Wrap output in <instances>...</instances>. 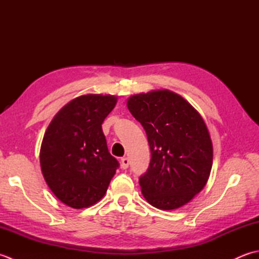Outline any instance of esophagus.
Returning <instances> with one entry per match:
<instances>
[{"instance_id": "1", "label": "esophagus", "mask_w": 259, "mask_h": 259, "mask_svg": "<svg viewBox=\"0 0 259 259\" xmlns=\"http://www.w3.org/2000/svg\"><path fill=\"white\" fill-rule=\"evenodd\" d=\"M128 167H129V159L126 158V157L121 159V168L126 169Z\"/></svg>"}]
</instances>
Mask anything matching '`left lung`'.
<instances>
[{"instance_id": "8db88e82", "label": "left lung", "mask_w": 259, "mask_h": 259, "mask_svg": "<svg viewBox=\"0 0 259 259\" xmlns=\"http://www.w3.org/2000/svg\"><path fill=\"white\" fill-rule=\"evenodd\" d=\"M144 126L151 160L139 184L145 199L162 210L185 206L206 186L212 142L200 113L170 90L138 93L126 100Z\"/></svg>"}]
</instances>
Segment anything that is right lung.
<instances>
[{"instance_id": "right-lung-1", "label": "right lung", "mask_w": 259, "mask_h": 259, "mask_svg": "<svg viewBox=\"0 0 259 259\" xmlns=\"http://www.w3.org/2000/svg\"><path fill=\"white\" fill-rule=\"evenodd\" d=\"M117 101L111 95L80 96L60 109L48 126L41 171L54 196L69 207L88 208L102 199L119 167L101 125Z\"/></svg>"}]
</instances>
